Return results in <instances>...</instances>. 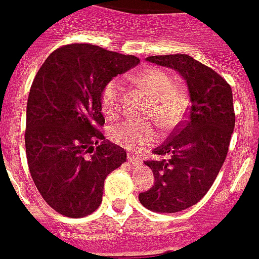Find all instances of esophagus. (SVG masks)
Returning a JSON list of instances; mask_svg holds the SVG:
<instances>
[{
	"label": "esophagus",
	"mask_w": 259,
	"mask_h": 259,
	"mask_svg": "<svg viewBox=\"0 0 259 259\" xmlns=\"http://www.w3.org/2000/svg\"><path fill=\"white\" fill-rule=\"evenodd\" d=\"M127 159H128V162H130V163H131V164H134V166H137V164H141L140 159H139V158H136V157H134V155H131V154H128Z\"/></svg>",
	"instance_id": "obj_1"
}]
</instances>
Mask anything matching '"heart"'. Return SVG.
<instances>
[{
	"instance_id": "b5f03b06",
	"label": "heart",
	"mask_w": 259,
	"mask_h": 259,
	"mask_svg": "<svg viewBox=\"0 0 259 259\" xmlns=\"http://www.w3.org/2000/svg\"><path fill=\"white\" fill-rule=\"evenodd\" d=\"M135 81L153 101L146 116L154 119L162 131L179 127L189 110V98L183 89L175 87V80L167 71L153 67L137 75ZM102 111L115 118L123 107V83L115 77L107 81L101 92ZM110 137L116 145L132 153H143L157 143V132L152 124L120 123L110 130Z\"/></svg>"
}]
</instances>
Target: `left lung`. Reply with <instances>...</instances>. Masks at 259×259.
Returning a JSON list of instances; mask_svg holds the SVG:
<instances>
[{"label":"left lung","instance_id":"1","mask_svg":"<svg viewBox=\"0 0 259 259\" xmlns=\"http://www.w3.org/2000/svg\"><path fill=\"white\" fill-rule=\"evenodd\" d=\"M146 61L180 72L191 98L182 124L153 150L161 159L145 161L154 185L139 194L146 209L178 212L207 193L227 157L235 128L232 89L212 68L187 54L148 57Z\"/></svg>","mask_w":259,"mask_h":259}]
</instances>
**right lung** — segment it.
<instances>
[{
  "label": "right lung",
  "mask_w": 259,
  "mask_h": 259,
  "mask_svg": "<svg viewBox=\"0 0 259 259\" xmlns=\"http://www.w3.org/2000/svg\"><path fill=\"white\" fill-rule=\"evenodd\" d=\"M140 63L91 44L56 49L37 71L27 102L26 153L36 188L59 214L83 218L102 201L104 182L127 159L100 128L107 81Z\"/></svg>",
  "instance_id": "1"
}]
</instances>
